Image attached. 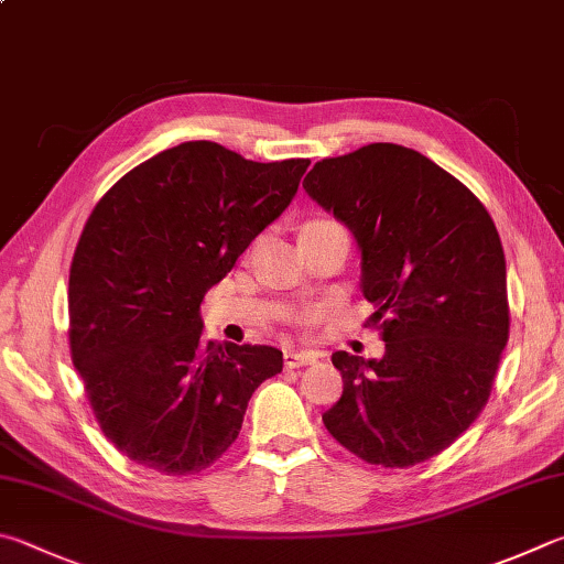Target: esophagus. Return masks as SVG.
Masks as SVG:
<instances>
[{"label": "esophagus", "mask_w": 564, "mask_h": 564, "mask_svg": "<svg viewBox=\"0 0 564 564\" xmlns=\"http://www.w3.org/2000/svg\"><path fill=\"white\" fill-rule=\"evenodd\" d=\"M317 360V352L311 350H291L285 352V367H303V365H313Z\"/></svg>", "instance_id": "esophagus-1"}]
</instances>
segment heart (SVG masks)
Listing matches in <instances>:
<instances>
[{
	"label": "heart",
	"instance_id": "heart-1",
	"mask_svg": "<svg viewBox=\"0 0 564 564\" xmlns=\"http://www.w3.org/2000/svg\"><path fill=\"white\" fill-rule=\"evenodd\" d=\"M327 224H333V221H327V219H313V221H308L305 224L303 229H315V227H327Z\"/></svg>",
	"mask_w": 564,
	"mask_h": 564
}]
</instances>
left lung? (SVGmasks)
<instances>
[{
  "instance_id": "left-lung-1",
  "label": "left lung",
  "mask_w": 564,
  "mask_h": 564,
  "mask_svg": "<svg viewBox=\"0 0 564 564\" xmlns=\"http://www.w3.org/2000/svg\"><path fill=\"white\" fill-rule=\"evenodd\" d=\"M305 192L362 251L382 360L335 352L343 397L323 424L367 464L409 468L476 422L508 343L506 256L488 209L422 152L372 142L325 158Z\"/></svg>"
}]
</instances>
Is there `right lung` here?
Instances as JSON below:
<instances>
[{
	"label": "right lung",
	"mask_w": 564,
	"mask_h": 564,
	"mask_svg": "<svg viewBox=\"0 0 564 564\" xmlns=\"http://www.w3.org/2000/svg\"><path fill=\"white\" fill-rule=\"evenodd\" d=\"M308 165L182 142L90 212L68 275L70 360L100 432L135 464L165 476L209 468L237 442L256 387L283 370L275 347L207 340L199 305Z\"/></svg>",
	"instance_id": "right-lung-1"
}]
</instances>
